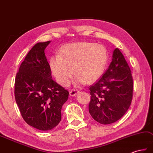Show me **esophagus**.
I'll use <instances>...</instances> for the list:
<instances>
[{
	"instance_id": "1",
	"label": "esophagus",
	"mask_w": 153,
	"mask_h": 153,
	"mask_svg": "<svg viewBox=\"0 0 153 153\" xmlns=\"http://www.w3.org/2000/svg\"><path fill=\"white\" fill-rule=\"evenodd\" d=\"M79 93V91L76 89H72L69 91V94L71 96H75Z\"/></svg>"
}]
</instances>
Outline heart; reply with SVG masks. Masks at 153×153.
Here are the masks:
<instances>
[{"instance_id":"obj_1","label":"heart","mask_w":153,"mask_h":153,"mask_svg":"<svg viewBox=\"0 0 153 153\" xmlns=\"http://www.w3.org/2000/svg\"><path fill=\"white\" fill-rule=\"evenodd\" d=\"M108 54L103 45L93 42L71 43L63 46L59 53L51 57L50 67L58 83L69 85L74 74L79 84H90L103 74Z\"/></svg>"}]
</instances>
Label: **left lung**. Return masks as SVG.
Masks as SVG:
<instances>
[{
  "mask_svg": "<svg viewBox=\"0 0 153 153\" xmlns=\"http://www.w3.org/2000/svg\"><path fill=\"white\" fill-rule=\"evenodd\" d=\"M89 89V113L97 123L112 124L126 113L132 101L134 83L130 68L119 49L114 50L109 67Z\"/></svg>",
  "mask_w": 153,
  "mask_h": 153,
  "instance_id": "left-lung-1",
  "label": "left lung"
}]
</instances>
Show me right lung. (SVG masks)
<instances>
[{"mask_svg": "<svg viewBox=\"0 0 153 153\" xmlns=\"http://www.w3.org/2000/svg\"><path fill=\"white\" fill-rule=\"evenodd\" d=\"M50 41L39 42L25 57L16 74L14 96L27 124L39 130H50L62 119V107L69 91L52 79L45 50Z\"/></svg>", "mask_w": 153, "mask_h": 153, "instance_id": "1", "label": "right lung"}]
</instances>
